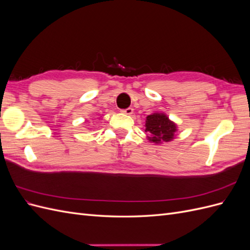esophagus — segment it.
<instances>
[{"label":"esophagus","instance_id":"1","mask_svg":"<svg viewBox=\"0 0 250 250\" xmlns=\"http://www.w3.org/2000/svg\"><path fill=\"white\" fill-rule=\"evenodd\" d=\"M122 112L126 113V115H131V113L133 112V108H132V107H128V108H126V109H123Z\"/></svg>","mask_w":250,"mask_h":250}]
</instances>
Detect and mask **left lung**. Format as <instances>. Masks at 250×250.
<instances>
[{
    "label": "left lung",
    "instance_id": "obj_1",
    "mask_svg": "<svg viewBox=\"0 0 250 250\" xmlns=\"http://www.w3.org/2000/svg\"><path fill=\"white\" fill-rule=\"evenodd\" d=\"M145 131L150 134L149 141L160 144L173 140L176 125L164 113H153L147 117Z\"/></svg>",
    "mask_w": 250,
    "mask_h": 250
}]
</instances>
